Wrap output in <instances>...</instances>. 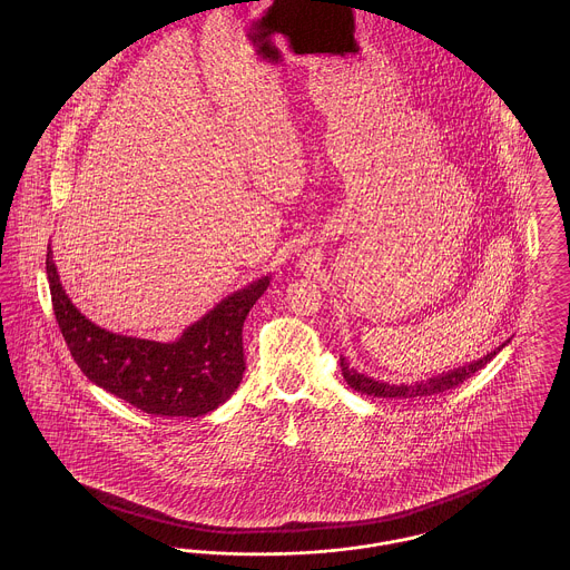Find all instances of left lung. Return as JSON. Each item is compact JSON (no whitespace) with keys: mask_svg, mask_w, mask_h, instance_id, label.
Instances as JSON below:
<instances>
[{"mask_svg":"<svg viewBox=\"0 0 570 570\" xmlns=\"http://www.w3.org/2000/svg\"><path fill=\"white\" fill-rule=\"evenodd\" d=\"M511 340H507L500 348H495L493 353L481 356L479 361H472L463 367L444 372L440 376L430 380H421V382H410V384H389V382H380V380L367 379L365 374H358L354 367H348V363L344 358H340L342 365V374L346 382L353 386L354 391H358L361 395H372V397H389V400H428L432 395H440L449 389L460 386L463 380L474 376L479 370H483L489 361L500 353Z\"/></svg>","mask_w":570,"mask_h":570,"instance_id":"left-lung-1","label":"left lung"}]
</instances>
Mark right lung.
Returning <instances> with one entry per match:
<instances>
[{"instance_id": "1", "label": "right lung", "mask_w": 570, "mask_h": 570, "mask_svg": "<svg viewBox=\"0 0 570 570\" xmlns=\"http://www.w3.org/2000/svg\"><path fill=\"white\" fill-rule=\"evenodd\" d=\"M55 321L82 374L115 397L156 416H203L224 404L244 379L245 316L269 286V275L222 298L163 344L110 333L87 321L66 295L53 252H47Z\"/></svg>"}]
</instances>
